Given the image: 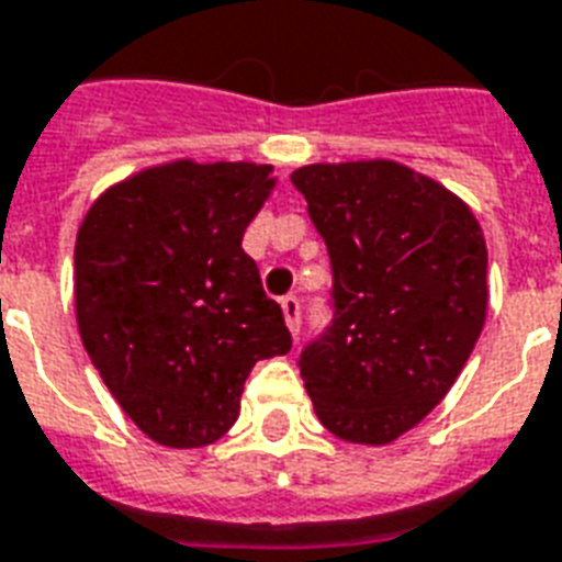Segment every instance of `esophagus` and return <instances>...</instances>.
I'll return each mask as SVG.
<instances>
[{"instance_id":"34e87169","label":"esophagus","mask_w":562,"mask_h":562,"mask_svg":"<svg viewBox=\"0 0 562 562\" xmlns=\"http://www.w3.org/2000/svg\"><path fill=\"white\" fill-rule=\"evenodd\" d=\"M282 315H285V324H289V330L294 336L301 334V297H294V294H285L280 301Z\"/></svg>"}]
</instances>
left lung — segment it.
<instances>
[{"label": "left lung", "instance_id": "obj_1", "mask_svg": "<svg viewBox=\"0 0 562 562\" xmlns=\"http://www.w3.org/2000/svg\"><path fill=\"white\" fill-rule=\"evenodd\" d=\"M324 238L330 324L301 351L315 414L336 438L390 443L468 363L488 306V252L471 207L393 160L294 169Z\"/></svg>", "mask_w": 562, "mask_h": 562}]
</instances>
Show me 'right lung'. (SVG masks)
I'll list each match as a JSON object with an SVG mask.
<instances>
[{
    "mask_svg": "<svg viewBox=\"0 0 562 562\" xmlns=\"http://www.w3.org/2000/svg\"><path fill=\"white\" fill-rule=\"evenodd\" d=\"M270 187V166L178 160L106 190L82 220V345L124 414L164 447L223 438L252 366L292 348L240 247Z\"/></svg>",
    "mask_w": 562,
    "mask_h": 562,
    "instance_id": "obj_1",
    "label": "right lung"
}]
</instances>
